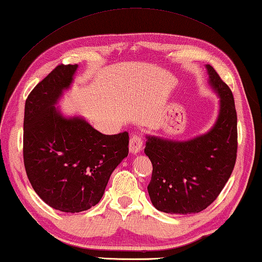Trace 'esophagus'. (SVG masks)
Masks as SVG:
<instances>
[{"mask_svg":"<svg viewBox=\"0 0 262 262\" xmlns=\"http://www.w3.org/2000/svg\"><path fill=\"white\" fill-rule=\"evenodd\" d=\"M142 145H143V141H142L140 135H133L129 140V151L130 154L136 155L142 150Z\"/></svg>","mask_w":262,"mask_h":262,"instance_id":"34e87169","label":"esophagus"}]
</instances>
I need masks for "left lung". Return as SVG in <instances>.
Returning a JSON list of instances; mask_svg holds the SVG:
<instances>
[{"label": "left lung", "instance_id": "8db88e82", "mask_svg": "<svg viewBox=\"0 0 262 262\" xmlns=\"http://www.w3.org/2000/svg\"><path fill=\"white\" fill-rule=\"evenodd\" d=\"M209 83L220 96V114L205 135L178 142L147 136L144 152L152 164L148 185L156 209L167 214H195L219 196L237 158V112L233 95L210 64Z\"/></svg>", "mask_w": 262, "mask_h": 262}]
</instances>
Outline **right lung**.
Instances as JSON below:
<instances>
[{
	"label": "right lung",
	"instance_id": "obj_1",
	"mask_svg": "<svg viewBox=\"0 0 262 262\" xmlns=\"http://www.w3.org/2000/svg\"><path fill=\"white\" fill-rule=\"evenodd\" d=\"M77 64H60L28 96L23 156L28 178L56 210L79 212L100 201L114 168L128 155L127 132L104 135L82 118H63L54 105Z\"/></svg>",
	"mask_w": 262,
	"mask_h": 262
}]
</instances>
